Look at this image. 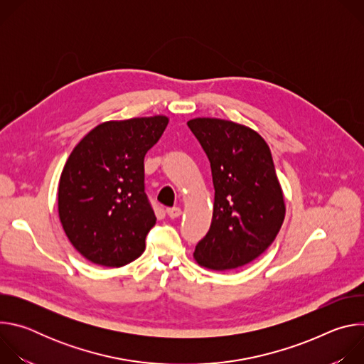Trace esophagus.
<instances>
[{
  "label": "esophagus",
  "mask_w": 364,
  "mask_h": 364,
  "mask_svg": "<svg viewBox=\"0 0 364 364\" xmlns=\"http://www.w3.org/2000/svg\"><path fill=\"white\" fill-rule=\"evenodd\" d=\"M167 215L171 219H177V218L181 216V209H180V207H170V209H167Z\"/></svg>",
  "instance_id": "34e87169"
}]
</instances>
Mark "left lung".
<instances>
[{"label":"left lung","instance_id":"8db88e82","mask_svg":"<svg viewBox=\"0 0 364 364\" xmlns=\"http://www.w3.org/2000/svg\"><path fill=\"white\" fill-rule=\"evenodd\" d=\"M209 157L215 186L212 225L194 249L207 269H236L275 240L285 198L267 141L252 128L220 118L187 122Z\"/></svg>","mask_w":364,"mask_h":364}]
</instances>
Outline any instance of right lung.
<instances>
[{"instance_id": "add662e5", "label": "right lung", "mask_w": 364, "mask_h": 364, "mask_svg": "<svg viewBox=\"0 0 364 364\" xmlns=\"http://www.w3.org/2000/svg\"><path fill=\"white\" fill-rule=\"evenodd\" d=\"M168 121L154 115L102 122L70 152L59 181V219L92 264L119 268L142 255L157 220L144 191V157Z\"/></svg>"}]
</instances>
